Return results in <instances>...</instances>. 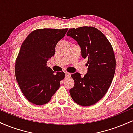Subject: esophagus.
I'll use <instances>...</instances> for the list:
<instances>
[{
  "label": "esophagus",
  "mask_w": 133,
  "mask_h": 133,
  "mask_svg": "<svg viewBox=\"0 0 133 133\" xmlns=\"http://www.w3.org/2000/svg\"><path fill=\"white\" fill-rule=\"evenodd\" d=\"M65 77H69L71 76V74L69 72H65Z\"/></svg>",
  "instance_id": "1"
}]
</instances>
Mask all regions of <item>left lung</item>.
<instances>
[{
    "label": "left lung",
    "instance_id": "8db88e82",
    "mask_svg": "<svg viewBox=\"0 0 133 133\" xmlns=\"http://www.w3.org/2000/svg\"><path fill=\"white\" fill-rule=\"evenodd\" d=\"M67 36L77 41L82 57L88 59V65L84 77L78 72L71 74L74 86L70 89V94L81 106H91L101 99L112 82L116 70L113 49L106 36L95 27L70 29Z\"/></svg>",
    "mask_w": 133,
    "mask_h": 133
}]
</instances>
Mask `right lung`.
<instances>
[{"mask_svg": "<svg viewBox=\"0 0 133 133\" xmlns=\"http://www.w3.org/2000/svg\"><path fill=\"white\" fill-rule=\"evenodd\" d=\"M68 29H39L30 32L21 45L16 59L15 74L20 89L30 103L43 105L60 87L63 71L54 72L47 62L54 56L56 44Z\"/></svg>", "mask_w": 133, "mask_h": 133, "instance_id": "1", "label": "right lung"}]
</instances>
